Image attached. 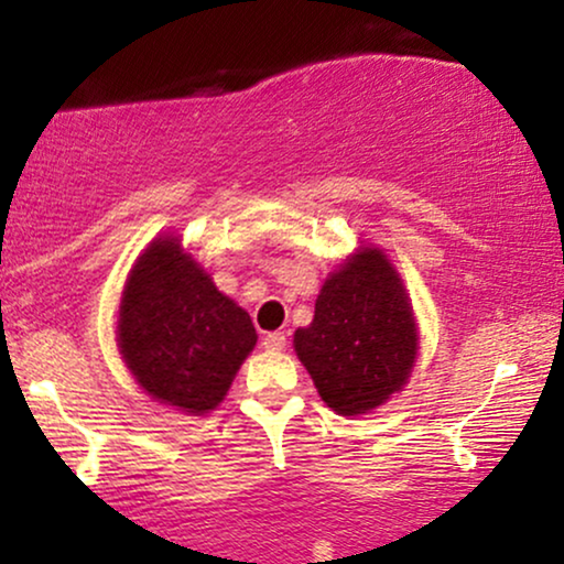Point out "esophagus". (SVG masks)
<instances>
[{
	"instance_id": "1",
	"label": "esophagus",
	"mask_w": 564,
	"mask_h": 564,
	"mask_svg": "<svg viewBox=\"0 0 564 564\" xmlns=\"http://www.w3.org/2000/svg\"><path fill=\"white\" fill-rule=\"evenodd\" d=\"M261 344H264V349H269V351H282L284 346H288V336L280 334V330H274V334H267Z\"/></svg>"
}]
</instances>
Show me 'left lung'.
Listing matches in <instances>:
<instances>
[{
	"label": "left lung",
	"instance_id": "1",
	"mask_svg": "<svg viewBox=\"0 0 564 564\" xmlns=\"http://www.w3.org/2000/svg\"><path fill=\"white\" fill-rule=\"evenodd\" d=\"M295 351L323 403L341 415L382 405L403 388L419 354L411 300L380 249H359L323 282Z\"/></svg>",
	"mask_w": 564,
	"mask_h": 564
}]
</instances>
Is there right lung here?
Masks as SVG:
<instances>
[{
  "instance_id": "1",
  "label": "right lung",
  "mask_w": 564,
  "mask_h": 564,
  "mask_svg": "<svg viewBox=\"0 0 564 564\" xmlns=\"http://www.w3.org/2000/svg\"><path fill=\"white\" fill-rule=\"evenodd\" d=\"M118 346L135 382L189 415L218 408L257 328L215 288L180 238H156L130 269L118 313Z\"/></svg>"
}]
</instances>
